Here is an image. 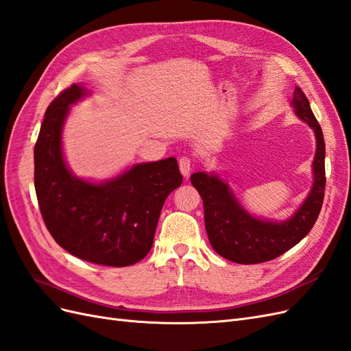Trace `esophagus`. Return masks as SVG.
<instances>
[{
    "label": "esophagus",
    "instance_id": "obj_1",
    "mask_svg": "<svg viewBox=\"0 0 351 351\" xmlns=\"http://www.w3.org/2000/svg\"><path fill=\"white\" fill-rule=\"evenodd\" d=\"M178 167H180V173H182L184 177H189L190 171H192V161L187 156H182L178 159Z\"/></svg>",
    "mask_w": 351,
    "mask_h": 351
}]
</instances>
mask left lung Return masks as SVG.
<instances>
[{"mask_svg":"<svg viewBox=\"0 0 351 351\" xmlns=\"http://www.w3.org/2000/svg\"><path fill=\"white\" fill-rule=\"evenodd\" d=\"M291 107L311 127L316 137L313 183L300 208L284 221L254 217L243 208L231 187L215 173H195L190 182L196 187L205 209V228L214 250L236 263H261L281 256L302 241L319 217L325 193V142L303 90L295 86Z\"/></svg>","mask_w":351,"mask_h":351,"instance_id":"8db88e82","label":"left lung"}]
</instances>
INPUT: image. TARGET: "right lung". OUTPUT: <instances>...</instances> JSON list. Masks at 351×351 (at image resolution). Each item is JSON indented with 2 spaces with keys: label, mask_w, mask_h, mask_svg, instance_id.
<instances>
[{
  "label": "right lung",
  "mask_w": 351,
  "mask_h": 351,
  "mask_svg": "<svg viewBox=\"0 0 351 351\" xmlns=\"http://www.w3.org/2000/svg\"><path fill=\"white\" fill-rule=\"evenodd\" d=\"M90 92L71 84L49 104L35 145V190L51 236L73 256L129 267L149 253L167 196L183 182L176 158L134 164L99 183L77 177L62 154L70 107Z\"/></svg>",
  "instance_id": "obj_1"
}]
</instances>
